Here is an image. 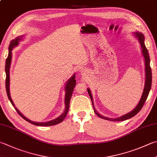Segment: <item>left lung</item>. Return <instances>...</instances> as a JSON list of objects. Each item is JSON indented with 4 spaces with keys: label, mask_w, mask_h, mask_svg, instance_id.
<instances>
[{
    "label": "left lung",
    "mask_w": 157,
    "mask_h": 157,
    "mask_svg": "<svg viewBox=\"0 0 157 157\" xmlns=\"http://www.w3.org/2000/svg\"><path fill=\"white\" fill-rule=\"evenodd\" d=\"M136 36L137 38H139V42H140V44H141V49H142V53H143V55L144 57V59H145V63H146V84H145V88H144V93H143V95H142V97L141 98V100L139 101V103L138 104L137 106L132 111H131L130 113L126 114V115H125L122 117H118L117 119H110V118H108L106 117H104L101 115H99V114L95 110V108H94V106H93V98H92V95H91V93H90V90L88 88V93L89 94V96L90 98L91 101H92V104H93V109L94 111H95V113L97 115L98 117H99L100 118H102L104 119H106V120H110V121H124V120H126V119H130L131 117H132L135 115H136V114H137L139 111L141 110V109L142 108H143L144 105L145 104V102H146V99L147 98V96L149 95V93H150V90L151 89V86H152V70H151V67H150V56H149V53H148V51L147 49V48L146 47V45H145L144 43V34H142L141 33H135Z\"/></svg>",
    "instance_id": "8db88e82"
}]
</instances>
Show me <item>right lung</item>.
<instances>
[{
	"instance_id": "obj_1",
	"label": "right lung",
	"mask_w": 157,
	"mask_h": 157,
	"mask_svg": "<svg viewBox=\"0 0 157 157\" xmlns=\"http://www.w3.org/2000/svg\"><path fill=\"white\" fill-rule=\"evenodd\" d=\"M22 36L18 37V38H16L15 40H13L11 41L10 47H9V54H8V56L6 59V64H5V73H6V81H5V86H6V91H7L8 98H9L11 104L13 105V106L15 108V109L17 111V113H18V115L21 117H22L25 120H26L27 121L29 122V123L35 125V126H53V125L58 124L64 120L67 115L68 110H69L70 101H71V97H72V95H73L74 88H75V84H76L75 75H74L72 78H71L68 81L67 84L66 85V88H65V91H66V94H65V106H66V107H65L64 112L62 113L60 116L58 117V118L53 119V120H52V121H47V122H43V123H37V122L32 121L25 117L22 115V114L20 113V111L17 109L15 106H14V104L13 103L12 99H11V98L10 93V64H11V51H12L13 48L14 47H16V45H18V41L21 40V38H22Z\"/></svg>"
}]
</instances>
